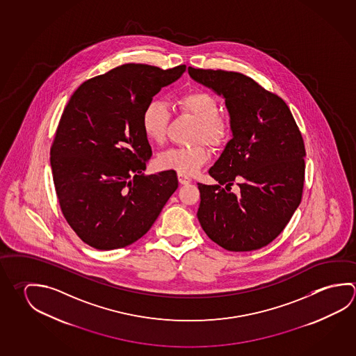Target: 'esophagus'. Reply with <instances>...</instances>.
Returning a JSON list of instances; mask_svg holds the SVG:
<instances>
[{"instance_id":"obj_1","label":"esophagus","mask_w":356,"mask_h":356,"mask_svg":"<svg viewBox=\"0 0 356 356\" xmlns=\"http://www.w3.org/2000/svg\"><path fill=\"white\" fill-rule=\"evenodd\" d=\"M177 179L181 185H188L191 182V179L186 175H182V174H177Z\"/></svg>"}]
</instances>
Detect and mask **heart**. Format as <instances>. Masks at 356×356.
Masks as SVG:
<instances>
[{"label":"heart","mask_w":356,"mask_h":356,"mask_svg":"<svg viewBox=\"0 0 356 356\" xmlns=\"http://www.w3.org/2000/svg\"><path fill=\"white\" fill-rule=\"evenodd\" d=\"M180 111L196 120L193 130L195 140H204L213 147H222L229 141L231 124L218 113V101L204 90H188L176 99ZM169 107L163 101L152 100L143 113V129L146 136L154 143L161 144L166 138L169 125ZM211 157L205 143H197L188 147H171L157 156L160 169L174 170L182 175L197 172Z\"/></svg>","instance_id":"1"}]
</instances>
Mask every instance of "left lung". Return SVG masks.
Listing matches in <instances>:
<instances>
[{
	"label": "left lung",
	"instance_id": "obj_1",
	"mask_svg": "<svg viewBox=\"0 0 356 356\" xmlns=\"http://www.w3.org/2000/svg\"><path fill=\"white\" fill-rule=\"evenodd\" d=\"M187 71L224 97L232 131L209 170L218 185L197 184L200 225L229 251L261 249L280 235L300 205L306 155L301 132L285 101L251 77L222 70ZM235 180L237 195L230 193Z\"/></svg>",
	"mask_w": 356,
	"mask_h": 356
}]
</instances>
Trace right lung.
<instances>
[{"label": "right lung", "instance_id": "right-lung-1", "mask_svg": "<svg viewBox=\"0 0 356 356\" xmlns=\"http://www.w3.org/2000/svg\"><path fill=\"white\" fill-rule=\"evenodd\" d=\"M126 63L83 82L57 126L50 159L63 216L97 250L138 241L175 193V172L145 175L152 155L143 113L161 88L185 72Z\"/></svg>", "mask_w": 356, "mask_h": 356}]
</instances>
